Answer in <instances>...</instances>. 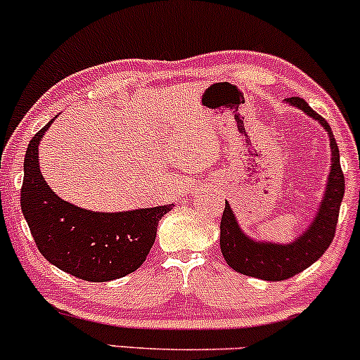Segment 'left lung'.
<instances>
[{
    "instance_id": "obj_1",
    "label": "left lung",
    "mask_w": 360,
    "mask_h": 360,
    "mask_svg": "<svg viewBox=\"0 0 360 360\" xmlns=\"http://www.w3.org/2000/svg\"><path fill=\"white\" fill-rule=\"evenodd\" d=\"M288 103L298 106L304 113L313 117L330 135V147H332V169H330L328 184H326L325 198L321 201L320 210L315 221L304 232L298 240L288 243V245H278V243H259L245 237L238 223L235 220L230 205L225 203L221 221H220V247L221 254L226 264L232 269L240 272L243 276L259 278L264 281H284L300 274L307 267L316 262L325 250L328 249L335 237L338 213H340V203L345 193V179L340 167V154L332 128L323 117L311 110L303 98L292 96L288 98Z\"/></svg>"
}]
</instances>
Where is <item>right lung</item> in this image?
Listing matches in <instances>:
<instances>
[{"mask_svg":"<svg viewBox=\"0 0 360 360\" xmlns=\"http://www.w3.org/2000/svg\"><path fill=\"white\" fill-rule=\"evenodd\" d=\"M52 120L32 137L23 162L20 203L37 249L68 274L91 283L137 271L155 242L159 220L172 206L93 213L62 201L39 169V143Z\"/></svg>","mask_w":360,"mask_h":360,"instance_id":"obj_1","label":"right lung"}]
</instances>
